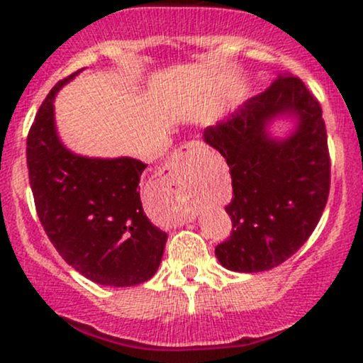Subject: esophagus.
Wrapping results in <instances>:
<instances>
[{
	"label": "esophagus",
	"instance_id": "34e87169",
	"mask_svg": "<svg viewBox=\"0 0 363 363\" xmlns=\"http://www.w3.org/2000/svg\"><path fill=\"white\" fill-rule=\"evenodd\" d=\"M208 148L199 141H189V143L181 145L177 150H174L170 157L169 167L170 169H194L196 164L206 157Z\"/></svg>",
	"mask_w": 363,
	"mask_h": 363
}]
</instances>
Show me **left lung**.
<instances>
[{
  "label": "left lung",
  "instance_id": "1",
  "mask_svg": "<svg viewBox=\"0 0 363 363\" xmlns=\"http://www.w3.org/2000/svg\"><path fill=\"white\" fill-rule=\"evenodd\" d=\"M278 115L298 118L285 140L267 133ZM203 138L227 160L234 189L225 206L232 234L215 247L220 264L239 273L281 264L309 239L328 203L331 162L318 99L301 78L280 73Z\"/></svg>",
  "mask_w": 363,
  "mask_h": 363
}]
</instances>
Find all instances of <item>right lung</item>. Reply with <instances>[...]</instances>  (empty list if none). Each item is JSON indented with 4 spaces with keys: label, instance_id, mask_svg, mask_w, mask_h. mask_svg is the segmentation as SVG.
<instances>
[{
    "label": "right lung",
    "instance_id": "obj_1",
    "mask_svg": "<svg viewBox=\"0 0 363 363\" xmlns=\"http://www.w3.org/2000/svg\"><path fill=\"white\" fill-rule=\"evenodd\" d=\"M80 72L57 82L27 136V167L35 210L60 256L89 280L133 286L150 280L167 234L145 215L136 158L74 155L57 138L54 99Z\"/></svg>",
    "mask_w": 363,
    "mask_h": 363
}]
</instances>
